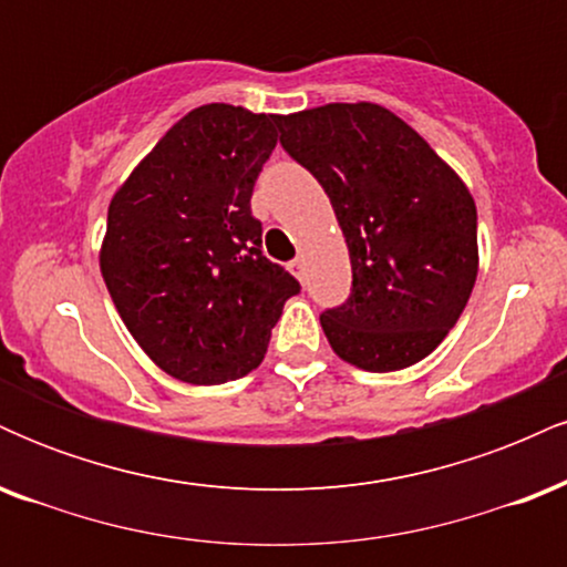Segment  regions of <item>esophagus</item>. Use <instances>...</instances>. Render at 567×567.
I'll use <instances>...</instances> for the list:
<instances>
[{"label": "esophagus", "instance_id": "esophagus-1", "mask_svg": "<svg viewBox=\"0 0 567 567\" xmlns=\"http://www.w3.org/2000/svg\"><path fill=\"white\" fill-rule=\"evenodd\" d=\"M290 271H292V275H296V277L301 279V282H303V271H306L303 258H296V261H290Z\"/></svg>", "mask_w": 567, "mask_h": 567}]
</instances>
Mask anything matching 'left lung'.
Returning <instances> with one entry per match:
<instances>
[{"mask_svg": "<svg viewBox=\"0 0 567 567\" xmlns=\"http://www.w3.org/2000/svg\"><path fill=\"white\" fill-rule=\"evenodd\" d=\"M277 127L347 237L351 292L320 315L330 347L370 373L415 365L458 322L477 279L470 188L379 103H328L277 116Z\"/></svg>", "mask_w": 567, "mask_h": 567, "instance_id": "obj_1", "label": "left lung"}]
</instances>
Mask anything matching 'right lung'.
<instances>
[{
    "instance_id": "obj_1",
    "label": "right lung",
    "mask_w": 567,
    "mask_h": 567,
    "mask_svg": "<svg viewBox=\"0 0 567 567\" xmlns=\"http://www.w3.org/2000/svg\"><path fill=\"white\" fill-rule=\"evenodd\" d=\"M275 146V114L207 103L162 135L109 205L103 282L130 336L173 379H243L301 290L261 252L250 210Z\"/></svg>"
}]
</instances>
